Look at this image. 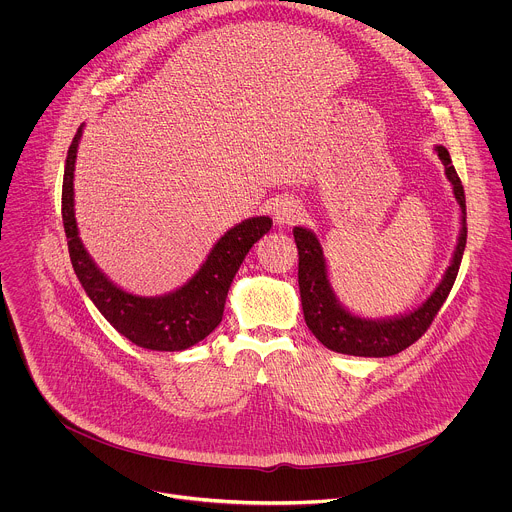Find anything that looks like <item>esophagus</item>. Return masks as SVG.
Returning <instances> with one entry per match:
<instances>
[{
	"label": "esophagus",
	"mask_w": 512,
	"mask_h": 512,
	"mask_svg": "<svg viewBox=\"0 0 512 512\" xmlns=\"http://www.w3.org/2000/svg\"><path fill=\"white\" fill-rule=\"evenodd\" d=\"M273 215H275L277 223H293V221L299 219L301 207L295 201H291V199H281V201L275 203Z\"/></svg>",
	"instance_id": "esophagus-1"
}]
</instances>
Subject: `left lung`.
I'll list each match as a JSON object with an SVG mask.
<instances>
[{"label": "left lung", "mask_w": 512, "mask_h": 512, "mask_svg": "<svg viewBox=\"0 0 512 512\" xmlns=\"http://www.w3.org/2000/svg\"><path fill=\"white\" fill-rule=\"evenodd\" d=\"M437 153L445 165V173L453 183L455 197L463 211V229L459 237V245L453 257L451 267L445 273V279L435 289V293L423 303L419 309L405 317L387 319V321H367L345 311L327 279V265L323 257L321 243L317 237L303 227L293 229V237L299 249V291L301 305L307 327L311 333L331 351L355 355V357H391L415 341H419L427 329L433 325L437 313L447 301L455 279L459 275L461 259L467 245V203L463 183L451 163L449 151L439 145Z\"/></svg>", "instance_id": "8db88e82"}]
</instances>
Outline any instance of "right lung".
<instances>
[{
    "label": "right lung",
    "instance_id": "1",
    "mask_svg": "<svg viewBox=\"0 0 512 512\" xmlns=\"http://www.w3.org/2000/svg\"><path fill=\"white\" fill-rule=\"evenodd\" d=\"M77 129L65 159L61 217L73 271L101 315L131 343L149 351H183L205 339L223 319L227 291L245 255L273 225L269 217H251L229 229L211 249L197 275L163 297H137L115 287L91 261L77 237L73 215V171Z\"/></svg>",
    "mask_w": 512,
    "mask_h": 512
}]
</instances>
